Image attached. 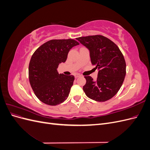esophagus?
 Listing matches in <instances>:
<instances>
[{
    "label": "esophagus",
    "mask_w": 150,
    "mask_h": 150,
    "mask_svg": "<svg viewBox=\"0 0 150 150\" xmlns=\"http://www.w3.org/2000/svg\"><path fill=\"white\" fill-rule=\"evenodd\" d=\"M80 76H81V75L79 74H74L75 78H79V77H80Z\"/></svg>",
    "instance_id": "1"
}]
</instances>
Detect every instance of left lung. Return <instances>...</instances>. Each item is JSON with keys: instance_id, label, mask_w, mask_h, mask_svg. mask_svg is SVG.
<instances>
[{"instance_id": "left-lung-1", "label": "left lung", "mask_w": 150, "mask_h": 150, "mask_svg": "<svg viewBox=\"0 0 150 150\" xmlns=\"http://www.w3.org/2000/svg\"><path fill=\"white\" fill-rule=\"evenodd\" d=\"M90 52L92 64L99 70L96 81L84 76L86 83L83 91L90 99L104 102L118 92L126 76V62L117 45L101 35L76 38Z\"/></svg>"}]
</instances>
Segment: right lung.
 Here are the masks:
<instances>
[{"mask_svg":"<svg viewBox=\"0 0 150 150\" xmlns=\"http://www.w3.org/2000/svg\"><path fill=\"white\" fill-rule=\"evenodd\" d=\"M79 44L72 39H52L35 50L29 62V79L40 101L56 106L67 98L74 76L59 74L57 69L59 64L66 62L69 50Z\"/></svg>","mask_w":150,"mask_h":150,"instance_id":"add662e5","label":"right lung"}]
</instances>
